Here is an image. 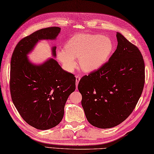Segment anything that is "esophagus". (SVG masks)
<instances>
[{
    "label": "esophagus",
    "mask_w": 154,
    "mask_h": 154,
    "mask_svg": "<svg viewBox=\"0 0 154 154\" xmlns=\"http://www.w3.org/2000/svg\"><path fill=\"white\" fill-rule=\"evenodd\" d=\"M76 89H77V85H78V83H79V81L81 79V77L79 76H76Z\"/></svg>",
    "instance_id": "esophagus-1"
}]
</instances>
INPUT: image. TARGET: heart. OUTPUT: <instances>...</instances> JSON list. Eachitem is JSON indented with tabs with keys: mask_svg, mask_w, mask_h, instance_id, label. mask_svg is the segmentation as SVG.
Returning <instances> with one entry per match:
<instances>
[{
	"mask_svg": "<svg viewBox=\"0 0 154 154\" xmlns=\"http://www.w3.org/2000/svg\"><path fill=\"white\" fill-rule=\"evenodd\" d=\"M64 50L57 52L59 60L68 71L77 66L85 73L99 69L106 63L113 50L110 38L98 34H77L70 38L64 45Z\"/></svg>",
	"mask_w": 154,
	"mask_h": 154,
	"instance_id": "heart-1",
	"label": "heart"
}]
</instances>
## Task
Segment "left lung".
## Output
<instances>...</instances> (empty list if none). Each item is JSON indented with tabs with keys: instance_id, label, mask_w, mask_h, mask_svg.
I'll use <instances>...</instances> for the list:
<instances>
[{
	"instance_id": "8db88e82",
	"label": "left lung",
	"mask_w": 154,
	"mask_h": 154,
	"mask_svg": "<svg viewBox=\"0 0 154 154\" xmlns=\"http://www.w3.org/2000/svg\"><path fill=\"white\" fill-rule=\"evenodd\" d=\"M115 51L99 69L81 78L78 89L87 119L99 128L125 120L141 97L145 65L141 52L119 32Z\"/></svg>"
}]
</instances>
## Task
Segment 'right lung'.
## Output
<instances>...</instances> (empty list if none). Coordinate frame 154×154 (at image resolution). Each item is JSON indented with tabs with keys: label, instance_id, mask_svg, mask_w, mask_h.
Instances as JSON below:
<instances>
[{
	"label": "right lung",
	"instance_id": "right-lung-1",
	"mask_svg": "<svg viewBox=\"0 0 154 154\" xmlns=\"http://www.w3.org/2000/svg\"><path fill=\"white\" fill-rule=\"evenodd\" d=\"M61 32L59 27L35 31L20 41L11 61L10 89L16 109L29 125L48 130L60 124L69 96L75 90V77L65 71L54 58L42 64H34L28 54L38 42L54 40ZM56 46L51 48L56 57Z\"/></svg>",
	"mask_w": 154,
	"mask_h": 154
}]
</instances>
